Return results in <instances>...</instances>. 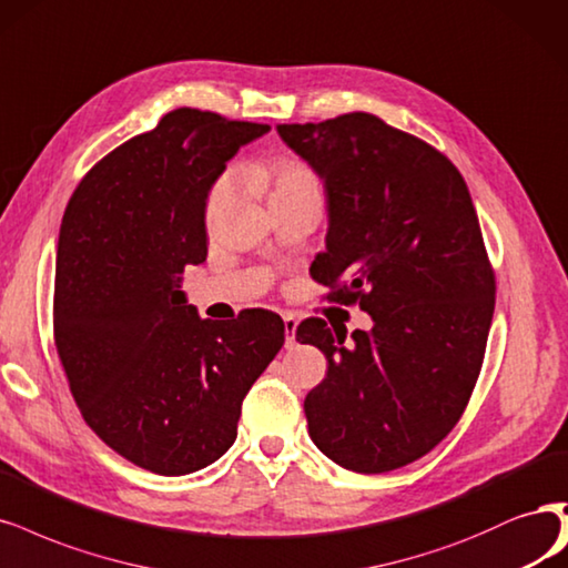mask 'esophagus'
Masks as SVG:
<instances>
[{
	"label": "esophagus",
	"mask_w": 568,
	"mask_h": 568,
	"mask_svg": "<svg viewBox=\"0 0 568 568\" xmlns=\"http://www.w3.org/2000/svg\"><path fill=\"white\" fill-rule=\"evenodd\" d=\"M296 326H298L296 317L284 315V331H286V347L288 349L296 347Z\"/></svg>",
	"instance_id": "obj_1"
}]
</instances>
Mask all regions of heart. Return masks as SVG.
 <instances>
[{
	"mask_svg": "<svg viewBox=\"0 0 568 568\" xmlns=\"http://www.w3.org/2000/svg\"><path fill=\"white\" fill-rule=\"evenodd\" d=\"M253 175L263 183L267 190L270 204L291 206L301 202H324V185L320 173L312 169L305 160L296 154H277L263 164L253 169ZM234 192V175L230 171L221 173L216 181L211 183L206 200H204V223L213 227L225 213Z\"/></svg>",
	"mask_w": 568,
	"mask_h": 568,
	"instance_id": "b5f03b06",
	"label": "heart"
}]
</instances>
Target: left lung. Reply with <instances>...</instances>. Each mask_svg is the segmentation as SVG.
Wrapping results in <instances>:
<instances>
[{"label":"left lung","instance_id":"8db88e82","mask_svg":"<svg viewBox=\"0 0 568 568\" xmlns=\"http://www.w3.org/2000/svg\"><path fill=\"white\" fill-rule=\"evenodd\" d=\"M326 187V251L312 280L359 305L371 331L310 317L326 378L305 397L310 437L352 473L418 460L452 433L477 385L496 275L460 171L418 135L368 112L277 126Z\"/></svg>","mask_w":568,"mask_h":568}]
</instances>
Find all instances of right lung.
Here are the masks:
<instances>
[{
	"label": "right lung",
	"instance_id": "1",
	"mask_svg": "<svg viewBox=\"0 0 568 568\" xmlns=\"http://www.w3.org/2000/svg\"><path fill=\"white\" fill-rule=\"evenodd\" d=\"M267 124L166 112L95 162L58 237L53 341L82 418L112 452L181 477L237 437L242 402L284 345V322L227 324L185 303V265L206 261L204 200L225 162Z\"/></svg>",
	"mask_w": 568,
	"mask_h": 568
}]
</instances>
